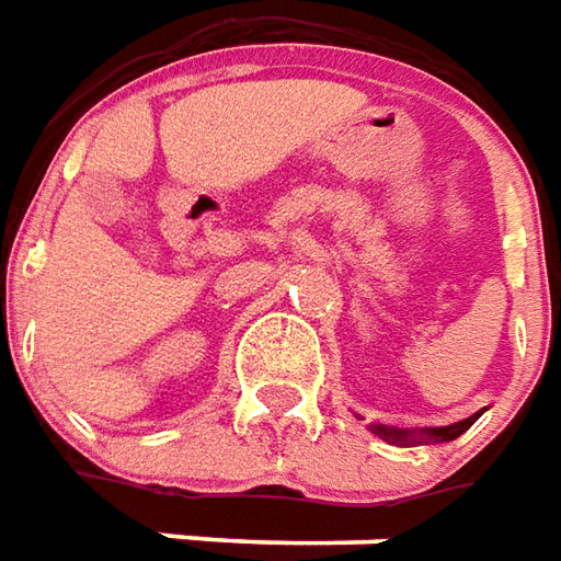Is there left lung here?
I'll return each instance as SVG.
<instances>
[{"mask_svg": "<svg viewBox=\"0 0 561 561\" xmlns=\"http://www.w3.org/2000/svg\"><path fill=\"white\" fill-rule=\"evenodd\" d=\"M477 416L461 419V422H453V425H444V428H394V425H379V422H370L367 428L374 431L376 437H382L386 444H446V440H456L458 434H465V431L471 428Z\"/></svg>", "mask_w": 561, "mask_h": 561, "instance_id": "left-lung-1", "label": "left lung"}]
</instances>
